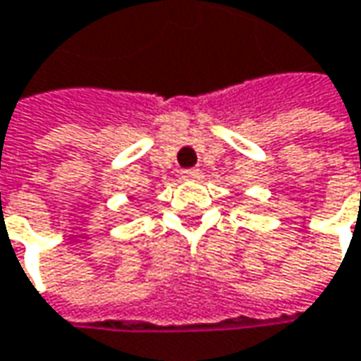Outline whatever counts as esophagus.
Listing matches in <instances>:
<instances>
[{
	"mask_svg": "<svg viewBox=\"0 0 361 361\" xmlns=\"http://www.w3.org/2000/svg\"><path fill=\"white\" fill-rule=\"evenodd\" d=\"M180 178L183 180H195V178H199V171L197 169H187V171L180 173Z\"/></svg>",
	"mask_w": 361,
	"mask_h": 361,
	"instance_id": "esophagus-1",
	"label": "esophagus"
}]
</instances>
